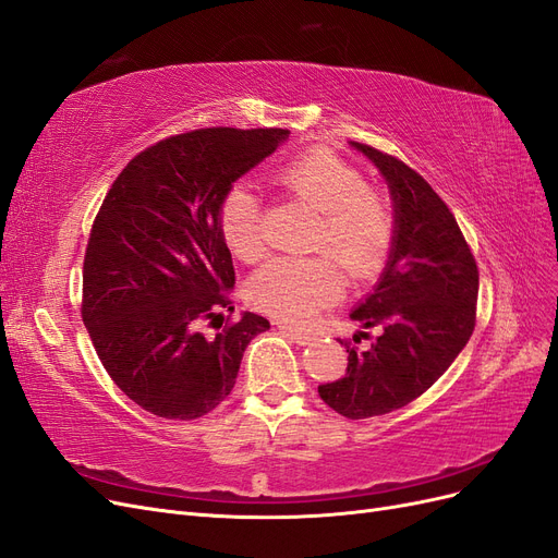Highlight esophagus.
<instances>
[{
  "label": "esophagus",
  "mask_w": 558,
  "mask_h": 558,
  "mask_svg": "<svg viewBox=\"0 0 558 558\" xmlns=\"http://www.w3.org/2000/svg\"><path fill=\"white\" fill-rule=\"evenodd\" d=\"M278 329H280V333H284V336H290L294 343H299V345H305L311 340V333L308 331H301V329H296V327H292V325H284V322H278Z\"/></svg>",
  "instance_id": "34e87169"
}]
</instances>
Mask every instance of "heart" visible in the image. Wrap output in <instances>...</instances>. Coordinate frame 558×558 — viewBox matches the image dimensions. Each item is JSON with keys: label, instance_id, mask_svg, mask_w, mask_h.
Returning <instances> with one entry per match:
<instances>
[{"label": "heart", "instance_id": "b5f03b06", "mask_svg": "<svg viewBox=\"0 0 558 558\" xmlns=\"http://www.w3.org/2000/svg\"><path fill=\"white\" fill-rule=\"evenodd\" d=\"M284 194L319 213L311 247L331 255L352 278H368L387 259L397 215L389 194L366 185L364 173L329 150H308L271 173ZM220 231L231 255L253 264L264 257L262 204L245 185H233L220 204ZM343 280L329 257H276L253 276L247 299L257 311L303 325L331 305Z\"/></svg>", "mask_w": 558, "mask_h": 558}]
</instances>
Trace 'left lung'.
Listing matches in <instances>:
<instances>
[{"label":"left lung","instance_id":"1","mask_svg":"<svg viewBox=\"0 0 558 558\" xmlns=\"http://www.w3.org/2000/svg\"><path fill=\"white\" fill-rule=\"evenodd\" d=\"M352 148L380 169L397 215L385 274L350 315L383 333L364 352L345 343V375L317 391L338 415L366 420L415 401L452 366L475 329L480 271L452 210L415 169L366 143Z\"/></svg>","mask_w":558,"mask_h":558}]
</instances>
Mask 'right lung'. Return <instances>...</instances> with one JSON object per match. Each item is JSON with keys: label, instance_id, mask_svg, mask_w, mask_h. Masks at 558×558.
Wrapping results in <instances>:
<instances>
[{"label": "right lung", "instance_id": "1", "mask_svg": "<svg viewBox=\"0 0 558 558\" xmlns=\"http://www.w3.org/2000/svg\"><path fill=\"white\" fill-rule=\"evenodd\" d=\"M287 134H175L138 153L106 192L85 247L83 325L111 380L157 417L208 415L236 385L250 340L271 329L243 313L215 336L202 331L233 311L220 204Z\"/></svg>", "mask_w": 558, "mask_h": 558}]
</instances>
